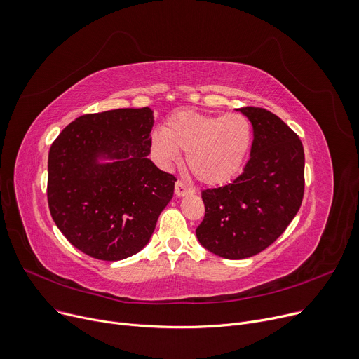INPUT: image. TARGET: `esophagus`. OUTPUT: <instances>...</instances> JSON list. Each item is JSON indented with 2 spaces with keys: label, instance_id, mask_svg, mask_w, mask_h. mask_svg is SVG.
<instances>
[{
  "label": "esophagus",
  "instance_id": "1",
  "mask_svg": "<svg viewBox=\"0 0 359 359\" xmlns=\"http://www.w3.org/2000/svg\"><path fill=\"white\" fill-rule=\"evenodd\" d=\"M194 192H195V189H194V188H191V186L184 184L183 182H176V186H175V194H176L177 196L191 195V194H194Z\"/></svg>",
  "mask_w": 359,
  "mask_h": 359
}]
</instances>
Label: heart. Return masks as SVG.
Masks as SVG:
<instances>
[{
  "label": "heart",
  "instance_id": "obj_1",
  "mask_svg": "<svg viewBox=\"0 0 359 359\" xmlns=\"http://www.w3.org/2000/svg\"><path fill=\"white\" fill-rule=\"evenodd\" d=\"M254 141L252 124L241 113L205 114L183 110L171 114L163 132L151 139L154 157L164 167L186 152V165L201 183L217 186L235 179Z\"/></svg>",
  "mask_w": 359,
  "mask_h": 359
}]
</instances>
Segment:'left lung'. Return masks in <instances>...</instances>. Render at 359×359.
Returning <instances> with one entry per match:
<instances>
[{
	"label": "left lung",
	"instance_id": "1",
	"mask_svg": "<svg viewBox=\"0 0 359 359\" xmlns=\"http://www.w3.org/2000/svg\"><path fill=\"white\" fill-rule=\"evenodd\" d=\"M239 111L254 128L251 158L231 183L202 191L205 215L196 227L201 245L227 259L269 248L299 211L305 188L299 136L266 108Z\"/></svg>",
	"mask_w": 359,
	"mask_h": 359
}]
</instances>
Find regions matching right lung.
Instances as JSON below:
<instances>
[{"instance_id": "obj_1", "label": "right lung", "mask_w": 359, "mask_h": 359, "mask_svg": "<svg viewBox=\"0 0 359 359\" xmlns=\"http://www.w3.org/2000/svg\"><path fill=\"white\" fill-rule=\"evenodd\" d=\"M151 108L77 117L48 154V207L66 239L83 254L118 261L148 243L173 198L176 177L149 158ZM98 158L113 163L100 165Z\"/></svg>"}]
</instances>
